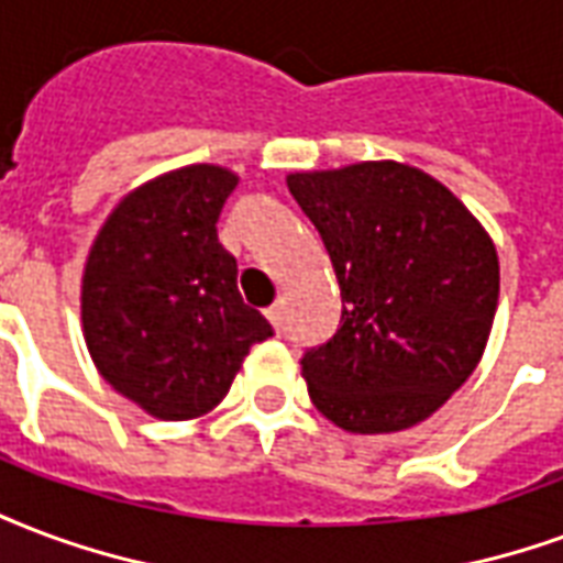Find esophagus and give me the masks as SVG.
I'll list each match as a JSON object with an SVG mask.
<instances>
[{
    "label": "esophagus",
    "instance_id": "1",
    "mask_svg": "<svg viewBox=\"0 0 563 563\" xmlns=\"http://www.w3.org/2000/svg\"><path fill=\"white\" fill-rule=\"evenodd\" d=\"M265 316H268V322L274 324V328H277V331H280V324H283V301L271 303L268 310H265Z\"/></svg>",
    "mask_w": 563,
    "mask_h": 563
}]
</instances>
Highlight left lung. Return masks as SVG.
Wrapping results in <instances>:
<instances>
[{
  "label": "left lung",
  "instance_id": "8db88e82",
  "mask_svg": "<svg viewBox=\"0 0 563 563\" xmlns=\"http://www.w3.org/2000/svg\"><path fill=\"white\" fill-rule=\"evenodd\" d=\"M286 185L322 235L343 298L336 334L301 357L313 406L349 432L409 430L486 349L498 307L493 239L441 181L397 161L292 173Z\"/></svg>",
  "mask_w": 563,
  "mask_h": 563
}]
</instances>
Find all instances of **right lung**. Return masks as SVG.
Instances as JSON below:
<instances>
[{
    "mask_svg": "<svg viewBox=\"0 0 563 563\" xmlns=\"http://www.w3.org/2000/svg\"><path fill=\"white\" fill-rule=\"evenodd\" d=\"M239 176L194 164L112 208L82 271V334L122 397L152 418L190 420L227 397L268 319L241 301L235 256L218 241Z\"/></svg>",
    "mask_w": 563,
    "mask_h": 563,
    "instance_id": "add662e5",
    "label": "right lung"
}]
</instances>
